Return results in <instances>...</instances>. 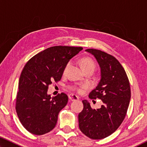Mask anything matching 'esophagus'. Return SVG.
Masks as SVG:
<instances>
[{"label":"esophagus","mask_w":147,"mask_h":147,"mask_svg":"<svg viewBox=\"0 0 147 147\" xmlns=\"http://www.w3.org/2000/svg\"><path fill=\"white\" fill-rule=\"evenodd\" d=\"M69 98L71 101H77V100H79L78 96H77L76 95H75V94H69Z\"/></svg>","instance_id":"1"}]
</instances>
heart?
<instances>
[{
  "mask_svg": "<svg viewBox=\"0 0 147 147\" xmlns=\"http://www.w3.org/2000/svg\"><path fill=\"white\" fill-rule=\"evenodd\" d=\"M80 63L82 68L84 71L89 70V69H93V70H94V68H95V64H94V61L89 58H82L80 60ZM71 65V62L69 61L68 63L66 64L65 67L64 73H66V72L68 71V69H69V67H70ZM71 88L73 89V90H75L78 92H80L82 91L81 88H80L78 87H76V86H73L71 87Z\"/></svg>",
  "mask_w": 147,
  "mask_h": 147,
  "instance_id": "b5f03b06",
  "label": "heart"
}]
</instances>
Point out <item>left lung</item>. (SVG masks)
<instances>
[{"label": "left lung", "instance_id": "8db88e82", "mask_svg": "<svg viewBox=\"0 0 147 147\" xmlns=\"http://www.w3.org/2000/svg\"><path fill=\"white\" fill-rule=\"evenodd\" d=\"M86 51L95 58L100 68V81L89 97L100 99L103 104L100 108L92 109L88 100H82L79 128L88 138L101 139L112 134L123 121L130 103V86L125 71L115 57L96 49Z\"/></svg>", "mask_w": 147, "mask_h": 147}]
</instances>
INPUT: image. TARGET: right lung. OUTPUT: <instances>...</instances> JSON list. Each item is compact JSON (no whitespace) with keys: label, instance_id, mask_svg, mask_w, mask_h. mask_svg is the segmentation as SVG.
I'll list each match as a JSON object with an SVG mask.
<instances>
[{"label":"right lung","instance_id":"1","mask_svg":"<svg viewBox=\"0 0 147 147\" xmlns=\"http://www.w3.org/2000/svg\"><path fill=\"white\" fill-rule=\"evenodd\" d=\"M82 49L52 47L32 57L24 65L19 80L16 108L21 124L29 132L43 135L55 127L68 96L61 93L51 97L47 93L49 86L60 80L66 64Z\"/></svg>","mask_w":147,"mask_h":147}]
</instances>
